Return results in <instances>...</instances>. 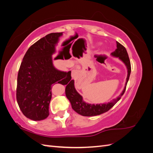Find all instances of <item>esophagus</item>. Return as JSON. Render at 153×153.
<instances>
[{
    "label": "esophagus",
    "instance_id": "34e87169",
    "mask_svg": "<svg viewBox=\"0 0 153 153\" xmlns=\"http://www.w3.org/2000/svg\"><path fill=\"white\" fill-rule=\"evenodd\" d=\"M79 74L80 72L78 70V69H73L72 71H71V76L72 78H77L78 76H79Z\"/></svg>",
    "mask_w": 153,
    "mask_h": 153
}]
</instances>
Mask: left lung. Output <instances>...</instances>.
Returning a JSON list of instances; mask_svg holds the SVG:
<instances>
[{
  "instance_id": "obj_1",
  "label": "left lung",
  "mask_w": 153,
  "mask_h": 153,
  "mask_svg": "<svg viewBox=\"0 0 153 153\" xmlns=\"http://www.w3.org/2000/svg\"><path fill=\"white\" fill-rule=\"evenodd\" d=\"M116 43L117 48L111 54L113 56L119 57L121 59L125 64L128 69V76L126 78V86H125L121 95H119V97H117V98L113 100L112 101H110V102L106 104H97L96 105L94 104H88L83 101L82 96L78 94L76 91L75 86H74L73 80H71V81L68 83L66 87V95L68 99L70 101L72 108L76 112L83 115V116H95V115H100L107 112L121 99V96L124 94L125 91H126L127 83L131 73V63L126 48L123 45L117 42V41H116Z\"/></svg>"
}]
</instances>
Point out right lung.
Masks as SVG:
<instances>
[{
	"label": "right lung",
	"mask_w": 153,
	"mask_h": 153,
	"mask_svg": "<svg viewBox=\"0 0 153 153\" xmlns=\"http://www.w3.org/2000/svg\"><path fill=\"white\" fill-rule=\"evenodd\" d=\"M62 32L50 33L31 45L25 53L18 71L16 100L25 116L33 121H41L49 115L52 88L55 84L66 85L71 81V71H59L52 59L55 45Z\"/></svg>",
	"instance_id": "1"
}]
</instances>
